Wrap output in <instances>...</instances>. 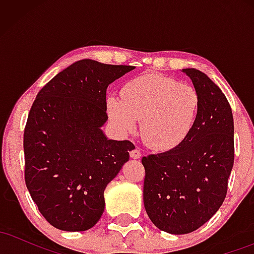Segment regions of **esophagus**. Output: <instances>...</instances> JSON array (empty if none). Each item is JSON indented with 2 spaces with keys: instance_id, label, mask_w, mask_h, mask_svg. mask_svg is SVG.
I'll return each mask as SVG.
<instances>
[{
  "instance_id": "esophagus-1",
  "label": "esophagus",
  "mask_w": 254,
  "mask_h": 254,
  "mask_svg": "<svg viewBox=\"0 0 254 254\" xmlns=\"http://www.w3.org/2000/svg\"><path fill=\"white\" fill-rule=\"evenodd\" d=\"M141 155H142L141 151H139V149L137 147L133 148V149L130 151V156L132 157V159H139V157H141Z\"/></svg>"
}]
</instances>
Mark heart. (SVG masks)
I'll return each instance as SVG.
<instances>
[{
	"label": "heart",
	"mask_w": 254,
	"mask_h": 254,
	"mask_svg": "<svg viewBox=\"0 0 254 254\" xmlns=\"http://www.w3.org/2000/svg\"><path fill=\"white\" fill-rule=\"evenodd\" d=\"M122 100H107L110 119L122 132H131L141 119L145 144L159 150L179 145L196 123L199 95L194 87L161 74H144L122 88Z\"/></svg>",
	"instance_id": "b5f03b06"
}]
</instances>
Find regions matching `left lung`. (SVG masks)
<instances>
[{
	"label": "left lung",
	"instance_id": "8db88e82",
	"mask_svg": "<svg viewBox=\"0 0 254 254\" xmlns=\"http://www.w3.org/2000/svg\"><path fill=\"white\" fill-rule=\"evenodd\" d=\"M184 72L199 95L196 123L176 148L142 157L145 211L171 234H188L214 216L234 164V122L226 95L204 72Z\"/></svg>",
	"mask_w": 254,
	"mask_h": 254
}]
</instances>
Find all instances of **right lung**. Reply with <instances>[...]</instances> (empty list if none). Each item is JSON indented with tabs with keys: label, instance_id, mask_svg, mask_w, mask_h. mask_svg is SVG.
I'll return each mask as SVG.
<instances>
[{
	"label": "right lung",
	"instance_id": "1",
	"mask_svg": "<svg viewBox=\"0 0 254 254\" xmlns=\"http://www.w3.org/2000/svg\"><path fill=\"white\" fill-rule=\"evenodd\" d=\"M133 68L81 60L37 94L24 131L25 183L55 228L82 232L103 215L105 189L135 148L101 131L106 89Z\"/></svg>",
	"mask_w": 254,
	"mask_h": 254
}]
</instances>
